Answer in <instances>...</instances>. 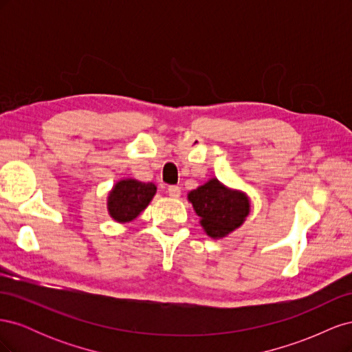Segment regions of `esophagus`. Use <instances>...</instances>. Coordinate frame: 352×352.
Instances as JSON below:
<instances>
[{
  "instance_id": "34e87169",
  "label": "esophagus",
  "mask_w": 352,
  "mask_h": 352,
  "mask_svg": "<svg viewBox=\"0 0 352 352\" xmlns=\"http://www.w3.org/2000/svg\"><path fill=\"white\" fill-rule=\"evenodd\" d=\"M167 194L172 198H179L180 197V188L179 186H168Z\"/></svg>"
}]
</instances>
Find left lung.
I'll list each match as a JSON object with an SVG mask.
<instances>
[{
    "mask_svg": "<svg viewBox=\"0 0 352 352\" xmlns=\"http://www.w3.org/2000/svg\"><path fill=\"white\" fill-rule=\"evenodd\" d=\"M188 199L199 216L202 229L212 239L226 238L243 225L251 211L250 197L243 190L228 188L216 177L190 190Z\"/></svg>",
    "mask_w": 352,
    "mask_h": 352,
    "instance_id": "1",
    "label": "left lung"
}]
</instances>
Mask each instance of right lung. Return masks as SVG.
Listing matches in <instances>:
<instances>
[{"instance_id":"1","label":"right lung","mask_w":352,"mask_h":352,"mask_svg":"<svg viewBox=\"0 0 352 352\" xmlns=\"http://www.w3.org/2000/svg\"><path fill=\"white\" fill-rule=\"evenodd\" d=\"M157 192L151 182H141L132 177L120 179L109 192L107 210L110 217L117 223L135 220L148 207Z\"/></svg>"}]
</instances>
